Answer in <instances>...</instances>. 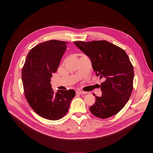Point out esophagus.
Returning <instances> with one entry per match:
<instances>
[{"label":"esophagus","instance_id":"obj_1","mask_svg":"<svg viewBox=\"0 0 153 153\" xmlns=\"http://www.w3.org/2000/svg\"><path fill=\"white\" fill-rule=\"evenodd\" d=\"M86 93L85 91H83L82 90H77L76 91V94H86Z\"/></svg>","mask_w":153,"mask_h":153}]
</instances>
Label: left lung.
Here are the masks:
<instances>
[{
	"label": "left lung",
	"instance_id": "left-lung-1",
	"mask_svg": "<svg viewBox=\"0 0 153 153\" xmlns=\"http://www.w3.org/2000/svg\"><path fill=\"white\" fill-rule=\"evenodd\" d=\"M74 44L92 63L96 74L104 78L101 97L90 108L96 117L106 119L117 114L128 101L133 89L134 69L126 52L106 40L76 41Z\"/></svg>",
	"mask_w": 153,
	"mask_h": 153
}]
</instances>
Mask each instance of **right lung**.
Instances as JSON below:
<instances>
[{
    "mask_svg": "<svg viewBox=\"0 0 153 153\" xmlns=\"http://www.w3.org/2000/svg\"><path fill=\"white\" fill-rule=\"evenodd\" d=\"M67 42L51 40L39 43L27 56L22 71L25 96L33 110L40 116L57 120L67 113L75 91L51 88V77L57 71L67 49Z\"/></svg>",
    "mask_w": 153,
    "mask_h": 153,
    "instance_id": "add662e5",
    "label": "right lung"
}]
</instances>
